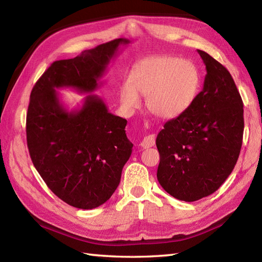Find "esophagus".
I'll use <instances>...</instances> for the list:
<instances>
[{"mask_svg": "<svg viewBox=\"0 0 262 262\" xmlns=\"http://www.w3.org/2000/svg\"><path fill=\"white\" fill-rule=\"evenodd\" d=\"M154 144H155V135L151 134L143 138V141L141 142V146L143 148H148V147L154 146Z\"/></svg>", "mask_w": 262, "mask_h": 262, "instance_id": "obj_1", "label": "esophagus"}]
</instances>
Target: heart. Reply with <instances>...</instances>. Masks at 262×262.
Listing matches in <instances>:
<instances>
[{"label": "heart", "instance_id": "obj_1", "mask_svg": "<svg viewBox=\"0 0 262 262\" xmlns=\"http://www.w3.org/2000/svg\"><path fill=\"white\" fill-rule=\"evenodd\" d=\"M200 72L191 60L155 55L134 65L129 81L120 88V101L127 110L140 107V94L147 97L152 115L172 119L190 108L200 89Z\"/></svg>", "mask_w": 262, "mask_h": 262}]
</instances>
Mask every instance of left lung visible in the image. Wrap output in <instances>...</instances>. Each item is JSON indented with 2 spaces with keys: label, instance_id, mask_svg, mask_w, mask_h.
<instances>
[{
  "label": "left lung",
  "instance_id": "1",
  "mask_svg": "<svg viewBox=\"0 0 262 262\" xmlns=\"http://www.w3.org/2000/svg\"><path fill=\"white\" fill-rule=\"evenodd\" d=\"M198 53L207 71L203 90L157 137L158 180L185 202L207 197L223 185L240 155L244 129L243 102L230 72L207 53Z\"/></svg>",
  "mask_w": 262,
  "mask_h": 262
}]
</instances>
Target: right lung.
Segmentation results:
<instances>
[{
	"label": "right lung",
	"mask_w": 262,
	"mask_h": 262,
	"mask_svg": "<svg viewBox=\"0 0 262 262\" xmlns=\"http://www.w3.org/2000/svg\"><path fill=\"white\" fill-rule=\"evenodd\" d=\"M128 42L115 39L56 60L32 88L26 127L31 161L47 187L76 208H96L111 197L133 143L126 136L127 120L110 114L102 99L89 94L81 109L68 111L56 89L93 92L119 45Z\"/></svg>",
	"instance_id": "1"
}]
</instances>
